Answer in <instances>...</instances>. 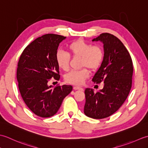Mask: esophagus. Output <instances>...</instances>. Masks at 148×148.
<instances>
[{"instance_id":"obj_1","label":"esophagus","mask_w":148,"mask_h":148,"mask_svg":"<svg viewBox=\"0 0 148 148\" xmlns=\"http://www.w3.org/2000/svg\"><path fill=\"white\" fill-rule=\"evenodd\" d=\"M74 90H83L84 89L83 88H81V87H78V86H74L73 87Z\"/></svg>"}]
</instances>
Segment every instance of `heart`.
Instances as JSON below:
<instances>
[{"instance_id":"obj_1","label":"heart","mask_w":148,"mask_h":148,"mask_svg":"<svg viewBox=\"0 0 148 148\" xmlns=\"http://www.w3.org/2000/svg\"><path fill=\"white\" fill-rule=\"evenodd\" d=\"M67 49L73 58H80V70L72 71L65 75L67 83L75 85H81L90 77V71H95L101 65L104 56V51L101 46L93 45L83 39L72 42ZM56 61L58 67L67 71L70 67L71 56L68 53L58 50L56 54Z\"/></svg>"}]
</instances>
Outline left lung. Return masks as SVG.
<instances>
[{
    "label": "left lung",
    "mask_w": 148,
    "mask_h": 148,
    "mask_svg": "<svg viewBox=\"0 0 148 148\" xmlns=\"http://www.w3.org/2000/svg\"><path fill=\"white\" fill-rule=\"evenodd\" d=\"M92 40L102 41L104 49L102 63L92 81L103 82L104 86L96 93L85 90L84 112L90 118L103 119L117 111L127 99L132 83L133 63L127 49L112 34L102 33Z\"/></svg>",
    "instance_id": "left-lung-1"
}]
</instances>
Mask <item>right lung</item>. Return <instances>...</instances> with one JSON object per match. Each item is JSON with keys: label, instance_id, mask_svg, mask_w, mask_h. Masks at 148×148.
I'll return each instance as SVG.
<instances>
[{"label": "right lung", "instance_id": "right-lung-1", "mask_svg": "<svg viewBox=\"0 0 148 148\" xmlns=\"http://www.w3.org/2000/svg\"><path fill=\"white\" fill-rule=\"evenodd\" d=\"M66 37L48 34L28 45L18 62L16 77L22 99L31 111L42 118L55 114L63 100L71 92V85L48 86L51 78L60 79L56 54Z\"/></svg>", "mask_w": 148, "mask_h": 148}]
</instances>
